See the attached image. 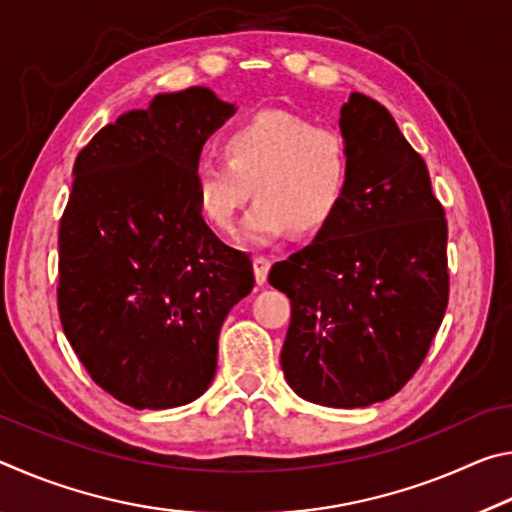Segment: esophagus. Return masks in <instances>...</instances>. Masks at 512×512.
<instances>
[{
  "label": "esophagus",
  "mask_w": 512,
  "mask_h": 512,
  "mask_svg": "<svg viewBox=\"0 0 512 512\" xmlns=\"http://www.w3.org/2000/svg\"><path fill=\"white\" fill-rule=\"evenodd\" d=\"M253 268H255V280L257 284H264L268 280V271H271V259L259 255L253 259Z\"/></svg>",
  "instance_id": "obj_1"
}]
</instances>
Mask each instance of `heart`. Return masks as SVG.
Segmentation results:
<instances>
[{
  "mask_svg": "<svg viewBox=\"0 0 512 512\" xmlns=\"http://www.w3.org/2000/svg\"><path fill=\"white\" fill-rule=\"evenodd\" d=\"M223 160L194 167L198 210L219 230H232L248 198L237 244L266 248L293 228L318 232L339 210L350 187L352 160L345 137L282 110H264L230 128Z\"/></svg>",
  "mask_w": 512,
  "mask_h": 512,
  "instance_id": "1",
  "label": "heart"
}]
</instances>
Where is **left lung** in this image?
I'll list each match as a JSON object with an SVG mask.
<instances>
[{"instance_id":"1","label":"left lung","mask_w":512,"mask_h":512,"mask_svg":"<svg viewBox=\"0 0 512 512\" xmlns=\"http://www.w3.org/2000/svg\"><path fill=\"white\" fill-rule=\"evenodd\" d=\"M352 160L339 210L268 282L291 300L282 370L302 400L359 409L413 377L443 323L447 221L427 164L381 103L341 108Z\"/></svg>"}]
</instances>
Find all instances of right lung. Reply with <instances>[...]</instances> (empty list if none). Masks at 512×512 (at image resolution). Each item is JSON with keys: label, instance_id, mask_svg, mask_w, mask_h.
I'll return each instance as SVG.
<instances>
[{"label": "right lung", "instance_id": "right-lung-1", "mask_svg": "<svg viewBox=\"0 0 512 512\" xmlns=\"http://www.w3.org/2000/svg\"><path fill=\"white\" fill-rule=\"evenodd\" d=\"M235 103L194 85L103 126L74 162L58 309L90 377L133 409H176L216 372L225 316L255 287L246 253L205 223L194 167Z\"/></svg>", "mask_w": 512, "mask_h": 512}]
</instances>
